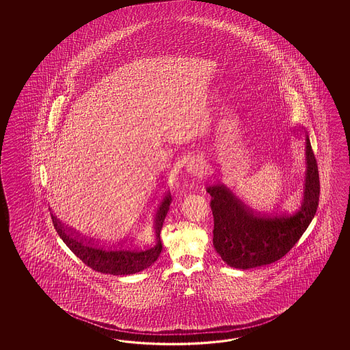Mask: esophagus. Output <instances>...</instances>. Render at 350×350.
Wrapping results in <instances>:
<instances>
[{"label": "esophagus", "mask_w": 350, "mask_h": 350, "mask_svg": "<svg viewBox=\"0 0 350 350\" xmlns=\"http://www.w3.org/2000/svg\"><path fill=\"white\" fill-rule=\"evenodd\" d=\"M206 164L200 157H191L186 164V172L193 176L200 178L204 174H206Z\"/></svg>", "instance_id": "34e87169"}]
</instances>
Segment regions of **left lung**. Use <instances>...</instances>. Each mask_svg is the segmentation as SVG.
I'll return each instance as SVG.
<instances>
[{
	"instance_id": "obj_1",
	"label": "left lung",
	"mask_w": 350,
	"mask_h": 350,
	"mask_svg": "<svg viewBox=\"0 0 350 350\" xmlns=\"http://www.w3.org/2000/svg\"><path fill=\"white\" fill-rule=\"evenodd\" d=\"M305 136L304 195L294 213L268 215L254 211L224 184L206 187L214 215L213 244L231 268H256L283 258L304 234L319 202V172L309 135L303 126L293 130Z\"/></svg>"
}]
</instances>
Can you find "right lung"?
Here are the masks:
<instances>
[{
  "label": "right lung",
  "mask_w": 350,
  "mask_h": 350,
  "mask_svg": "<svg viewBox=\"0 0 350 350\" xmlns=\"http://www.w3.org/2000/svg\"><path fill=\"white\" fill-rule=\"evenodd\" d=\"M172 204V193L167 191L154 217L155 244L145 249H130L124 246H107L96 244L94 240L81 237L80 234L64 226L56 216L51 214L53 226L59 238L68 246L72 253L81 259L88 267L98 273L111 275H130L151 267L163 250L160 231L165 216Z\"/></svg>",
  "instance_id": "obj_1"
}]
</instances>
